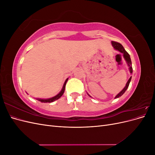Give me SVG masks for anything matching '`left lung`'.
I'll list each match as a JSON object with an SVG mask.
<instances>
[{"mask_svg":"<svg viewBox=\"0 0 155 155\" xmlns=\"http://www.w3.org/2000/svg\"><path fill=\"white\" fill-rule=\"evenodd\" d=\"M111 43H112V46H113V48H114L116 50H118V51H120V52H121V54H123L124 58V59L125 60L126 63H127V65H128V67H129V72H130V74H132V73H133L132 63H131V59H130L129 54L127 52L126 50L124 49V46H123L122 45H121L120 43H117V42H114V41H112ZM131 78H132V77L130 76V78L129 79V80L127 81V82L125 87L123 88V90L121 91V92H120L118 94H117V95L116 96L115 98H118V97L121 96H122V95L124 94L125 93V92L127 91V88H128V87H129V83H130V80H131ZM87 94H88V93H87ZM88 95L89 96H90V97H91L90 95L88 94Z\"/></svg>","mask_w":155,"mask_h":155,"instance_id":"1","label":"left lung"}]
</instances>
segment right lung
Instances as JSON below:
<instances>
[{"label":"right lung","instance_id":"obj_1","mask_svg":"<svg viewBox=\"0 0 155 155\" xmlns=\"http://www.w3.org/2000/svg\"><path fill=\"white\" fill-rule=\"evenodd\" d=\"M68 78H67L66 80H65L64 83V85L63 86V88L61 89V91L59 92V93H58L57 95L52 97H50V98H47V99H41V98H36V100H37L38 101H41V103H51V102H53L55 100H58L59 98H60L61 97L63 94V93L64 92V89H65V86H66V83L68 81Z\"/></svg>","mask_w":155,"mask_h":155}]
</instances>
